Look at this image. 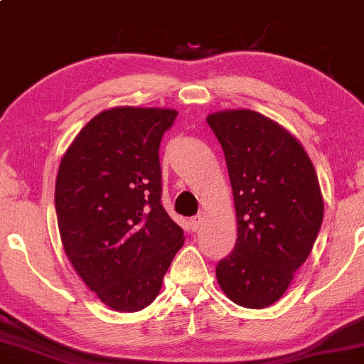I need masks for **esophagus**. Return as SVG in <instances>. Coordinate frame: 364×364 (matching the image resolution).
I'll return each instance as SVG.
<instances>
[{"mask_svg": "<svg viewBox=\"0 0 364 364\" xmlns=\"http://www.w3.org/2000/svg\"><path fill=\"white\" fill-rule=\"evenodd\" d=\"M200 224H202V216H196V218H191V220H189V226H191V229L194 230V232L200 228Z\"/></svg>", "mask_w": 364, "mask_h": 364, "instance_id": "1", "label": "esophagus"}]
</instances>
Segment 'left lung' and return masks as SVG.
I'll return each instance as SVG.
<instances>
[{
  "instance_id": "1",
  "label": "left lung",
  "mask_w": 364,
  "mask_h": 364,
  "mask_svg": "<svg viewBox=\"0 0 364 364\" xmlns=\"http://www.w3.org/2000/svg\"><path fill=\"white\" fill-rule=\"evenodd\" d=\"M226 157L237 215L234 251L216 266L230 301L266 309L285 294L323 221L318 176L297 138L251 109L207 116Z\"/></svg>"
}]
</instances>
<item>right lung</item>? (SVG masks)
Listing matches in <instances>:
<instances>
[{"mask_svg":"<svg viewBox=\"0 0 364 364\" xmlns=\"http://www.w3.org/2000/svg\"><path fill=\"white\" fill-rule=\"evenodd\" d=\"M178 111L116 107L92 117L60 161L58 232L71 266L105 306L138 312L162 288L183 229L161 203L159 144Z\"/></svg>","mask_w":364,"mask_h":364,"instance_id":"add662e5","label":"right lung"}]
</instances>
